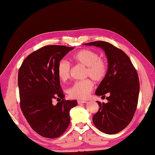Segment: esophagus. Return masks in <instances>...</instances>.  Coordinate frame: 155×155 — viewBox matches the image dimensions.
Returning a JSON list of instances; mask_svg holds the SVG:
<instances>
[{
	"instance_id": "obj_1",
	"label": "esophagus",
	"mask_w": 155,
	"mask_h": 155,
	"mask_svg": "<svg viewBox=\"0 0 155 155\" xmlns=\"http://www.w3.org/2000/svg\"><path fill=\"white\" fill-rule=\"evenodd\" d=\"M77 102L78 104H84V103H87V101L86 100H78Z\"/></svg>"
}]
</instances>
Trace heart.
<instances>
[{
	"mask_svg": "<svg viewBox=\"0 0 155 155\" xmlns=\"http://www.w3.org/2000/svg\"><path fill=\"white\" fill-rule=\"evenodd\" d=\"M72 59L77 65L85 67L84 78H90L96 83L102 82L108 72V63L105 59L100 57L98 53L89 49H82L72 55ZM71 67L66 60H61L57 66V74L62 82L70 78ZM87 78L74 83L68 91L72 98L85 100L88 98L94 88V82Z\"/></svg>",
	"mask_w": 155,
	"mask_h": 155,
	"instance_id": "obj_1",
	"label": "heart"
}]
</instances>
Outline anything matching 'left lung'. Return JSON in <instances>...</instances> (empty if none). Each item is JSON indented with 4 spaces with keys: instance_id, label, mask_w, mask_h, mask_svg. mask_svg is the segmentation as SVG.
Returning <instances> with one entry per match:
<instances>
[{
    "instance_id": "1",
    "label": "left lung",
    "mask_w": 155,
    "mask_h": 155,
    "mask_svg": "<svg viewBox=\"0 0 155 155\" xmlns=\"http://www.w3.org/2000/svg\"><path fill=\"white\" fill-rule=\"evenodd\" d=\"M100 47L108 60V72L95 94L105 97L107 104L97 101L99 110L93 117L95 127L112 135L124 130L132 120L138 104L140 82L136 69L124 51L103 41L85 43Z\"/></svg>"
}]
</instances>
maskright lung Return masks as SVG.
<instances>
[{
    "mask_svg": "<svg viewBox=\"0 0 155 155\" xmlns=\"http://www.w3.org/2000/svg\"><path fill=\"white\" fill-rule=\"evenodd\" d=\"M74 47L47 45L28 55L18 71L20 105L28 123L37 134L54 139L70 123V111L77 100H66L57 74L59 62ZM54 99L60 100L57 105Z\"/></svg>",
    "mask_w": 155,
    "mask_h": 155,
    "instance_id": "right-lung-1",
    "label": "right lung"
}]
</instances>
